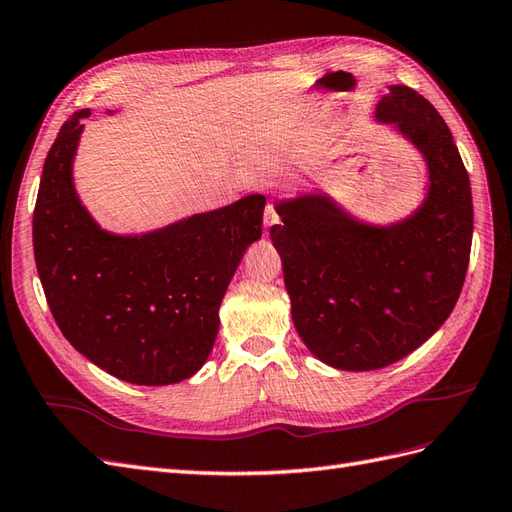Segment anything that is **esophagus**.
<instances>
[{"instance_id":"obj_1","label":"esophagus","mask_w":512,"mask_h":512,"mask_svg":"<svg viewBox=\"0 0 512 512\" xmlns=\"http://www.w3.org/2000/svg\"><path fill=\"white\" fill-rule=\"evenodd\" d=\"M279 212L277 209H274V205H268L266 207V214H264V227H266V231L270 229V227H274V225H279Z\"/></svg>"}]
</instances>
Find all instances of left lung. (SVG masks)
<instances>
[{
    "label": "left lung",
    "mask_w": 512,
    "mask_h": 512,
    "mask_svg": "<svg viewBox=\"0 0 512 512\" xmlns=\"http://www.w3.org/2000/svg\"><path fill=\"white\" fill-rule=\"evenodd\" d=\"M376 121L396 125L428 166L417 212L387 227L331 196L277 203L270 238L283 261L292 320L305 346L337 370H378L411 355L448 320L469 266L474 205L465 164L432 103L389 86Z\"/></svg>",
    "instance_id": "8db88e82"
}]
</instances>
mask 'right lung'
I'll list each match as a JSON object with an SVG mask.
<instances>
[{"label": "right lung", "instance_id": "right-lung-1", "mask_svg": "<svg viewBox=\"0 0 512 512\" xmlns=\"http://www.w3.org/2000/svg\"><path fill=\"white\" fill-rule=\"evenodd\" d=\"M86 116L75 112L60 127L36 196L34 259L49 309L71 346L121 381H186L214 348L222 296L261 238L266 196L142 235L103 231L73 186Z\"/></svg>", "mask_w": 512, "mask_h": 512}]
</instances>
